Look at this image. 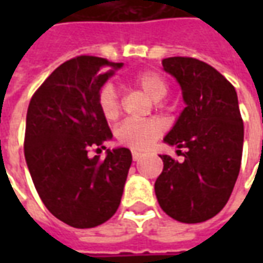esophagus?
Instances as JSON below:
<instances>
[{
	"label": "esophagus",
	"instance_id": "1",
	"mask_svg": "<svg viewBox=\"0 0 263 263\" xmlns=\"http://www.w3.org/2000/svg\"><path fill=\"white\" fill-rule=\"evenodd\" d=\"M143 156V154L138 152V151H132V159L134 160H139Z\"/></svg>",
	"mask_w": 263,
	"mask_h": 263
}]
</instances>
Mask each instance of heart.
Returning <instances> with one entry per match:
<instances>
[{"label":"heart","instance_id":"b5f03b06","mask_svg":"<svg viewBox=\"0 0 263 263\" xmlns=\"http://www.w3.org/2000/svg\"><path fill=\"white\" fill-rule=\"evenodd\" d=\"M134 83L148 94L154 101H160L167 94V84L165 79L156 71H143L134 77ZM98 108L108 121L115 120L120 114V100L112 83H107L98 92ZM163 131L160 121L126 120L121 124L115 135L122 145L135 149L149 148L156 138Z\"/></svg>","mask_w":263,"mask_h":263}]
</instances>
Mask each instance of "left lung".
Masks as SVG:
<instances>
[{
	"mask_svg": "<svg viewBox=\"0 0 263 263\" xmlns=\"http://www.w3.org/2000/svg\"><path fill=\"white\" fill-rule=\"evenodd\" d=\"M162 67L176 79L186 105L163 142L186 152L183 162L159 155L163 171L155 194L172 218L203 222L224 209L241 167L243 122L237 91L201 60L167 58Z\"/></svg>",
	"mask_w": 263,
	"mask_h": 263,
	"instance_id": "obj_1",
	"label": "left lung"
}]
</instances>
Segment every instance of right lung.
Here are the masks:
<instances>
[{"instance_id": "right-lung-1", "label": "right lung", "mask_w": 263, "mask_h": 263, "mask_svg": "<svg viewBox=\"0 0 263 263\" xmlns=\"http://www.w3.org/2000/svg\"><path fill=\"white\" fill-rule=\"evenodd\" d=\"M124 63L79 56L60 65L33 94L25 129V160L39 197L52 214L74 228L109 220L121 203L132 155L107 149L112 138L98 108V92ZM100 149V148H98Z\"/></svg>"}]
</instances>
